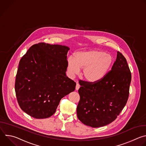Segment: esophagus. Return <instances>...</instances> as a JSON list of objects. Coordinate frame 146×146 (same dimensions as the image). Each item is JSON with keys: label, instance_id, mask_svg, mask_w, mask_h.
<instances>
[{"label": "esophagus", "instance_id": "obj_1", "mask_svg": "<svg viewBox=\"0 0 146 146\" xmlns=\"http://www.w3.org/2000/svg\"><path fill=\"white\" fill-rule=\"evenodd\" d=\"M80 88V85L77 82L76 83V90H78Z\"/></svg>", "mask_w": 146, "mask_h": 146}]
</instances>
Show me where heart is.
<instances>
[{
    "label": "heart",
    "mask_w": 146,
    "mask_h": 146,
    "mask_svg": "<svg viewBox=\"0 0 146 146\" xmlns=\"http://www.w3.org/2000/svg\"><path fill=\"white\" fill-rule=\"evenodd\" d=\"M113 62V57L104 51H80L74 54V57H68L67 72L70 77H73L80 73V69H82L83 78L89 82H96L105 76Z\"/></svg>",
    "instance_id": "b5f03b06"
}]
</instances>
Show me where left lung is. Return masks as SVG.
<instances>
[{"instance_id":"1","label":"left lung","mask_w":146,"mask_h":146,"mask_svg":"<svg viewBox=\"0 0 146 146\" xmlns=\"http://www.w3.org/2000/svg\"><path fill=\"white\" fill-rule=\"evenodd\" d=\"M131 81L127 60L118 51L111 70L102 80L93 83L79 81L80 99L77 108L79 120L93 128L114 121L127 102Z\"/></svg>"}]
</instances>
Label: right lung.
Segmentation results:
<instances>
[{
    "mask_svg": "<svg viewBox=\"0 0 146 146\" xmlns=\"http://www.w3.org/2000/svg\"><path fill=\"white\" fill-rule=\"evenodd\" d=\"M69 50L65 46L39 43L21 59L15 91L19 107L30 116L51 117L60 99L74 91L76 82L66 76Z\"/></svg>",
    "mask_w": 146,
    "mask_h": 146,
    "instance_id": "add662e5",
    "label": "right lung"
}]
</instances>
